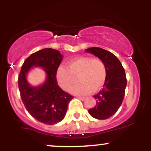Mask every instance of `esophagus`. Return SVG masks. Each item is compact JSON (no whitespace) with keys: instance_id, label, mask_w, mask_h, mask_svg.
I'll use <instances>...</instances> for the list:
<instances>
[{"instance_id":"esophagus-1","label":"esophagus","mask_w":151,"mask_h":151,"mask_svg":"<svg viewBox=\"0 0 151 151\" xmlns=\"http://www.w3.org/2000/svg\"><path fill=\"white\" fill-rule=\"evenodd\" d=\"M78 99H79L80 100H84L85 99V97H83V96H77Z\"/></svg>"}]
</instances>
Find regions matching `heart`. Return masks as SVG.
<instances>
[{
    "instance_id": "b5f03b06",
    "label": "heart",
    "mask_w": 151,
    "mask_h": 151,
    "mask_svg": "<svg viewBox=\"0 0 151 151\" xmlns=\"http://www.w3.org/2000/svg\"><path fill=\"white\" fill-rule=\"evenodd\" d=\"M77 76L79 82L70 88V92L75 95L87 94L104 86L107 76L106 67L100 59L81 56L69 61L67 67L60 65L57 69V81L64 90L70 87Z\"/></svg>"
}]
</instances>
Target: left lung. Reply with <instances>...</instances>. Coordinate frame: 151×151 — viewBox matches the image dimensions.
<instances>
[{"instance_id":"8db88e82","label":"left lung","mask_w":151,"mask_h":151,"mask_svg":"<svg viewBox=\"0 0 151 151\" xmlns=\"http://www.w3.org/2000/svg\"><path fill=\"white\" fill-rule=\"evenodd\" d=\"M85 51L99 58L106 67L107 76L103 89L93 96L96 101V105L89 110L92 117L104 120L117 111L124 100L127 84L125 70L119 59L107 50L91 47Z\"/></svg>"}]
</instances>
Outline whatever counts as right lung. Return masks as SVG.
Segmentation results:
<instances>
[{"instance_id":"obj_1","label":"right lung","mask_w":151,"mask_h":151,"mask_svg":"<svg viewBox=\"0 0 151 151\" xmlns=\"http://www.w3.org/2000/svg\"><path fill=\"white\" fill-rule=\"evenodd\" d=\"M62 59V55L57 50H39L26 59L18 76V88L25 109L34 119L47 125L63 120L69 102L73 99L57 81V69ZM33 66L41 67L46 74L44 83L37 87L31 86L27 79V74Z\"/></svg>"}]
</instances>
